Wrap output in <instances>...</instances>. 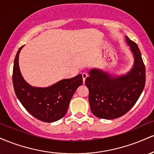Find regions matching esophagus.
Returning a JSON list of instances; mask_svg holds the SVG:
<instances>
[{"instance_id":"34e87169","label":"esophagus","mask_w":154,"mask_h":154,"mask_svg":"<svg viewBox=\"0 0 154 154\" xmlns=\"http://www.w3.org/2000/svg\"><path fill=\"white\" fill-rule=\"evenodd\" d=\"M82 79H83V82H84L85 81L86 78H87V77H88V75L87 73H86V72H83V73L82 74Z\"/></svg>"}]
</instances>
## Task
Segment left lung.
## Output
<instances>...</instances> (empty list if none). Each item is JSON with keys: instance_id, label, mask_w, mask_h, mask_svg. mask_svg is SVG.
Segmentation results:
<instances>
[{"instance_id": "1", "label": "left lung", "mask_w": 154, "mask_h": 154, "mask_svg": "<svg viewBox=\"0 0 154 154\" xmlns=\"http://www.w3.org/2000/svg\"><path fill=\"white\" fill-rule=\"evenodd\" d=\"M127 43L134 56V64L125 75L114 76L98 69H91L85 85L89 89L91 109L97 117L119 118L135 105L146 84V68L137 45L128 37Z\"/></svg>"}]
</instances>
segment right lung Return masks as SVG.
<instances>
[{
  "label": "right lung",
  "instance_id": "1",
  "mask_svg": "<svg viewBox=\"0 0 154 154\" xmlns=\"http://www.w3.org/2000/svg\"><path fill=\"white\" fill-rule=\"evenodd\" d=\"M15 56L13 85L16 95L31 115L42 122H53L61 119L68 110L69 102L78 87L82 84V75L65 79L48 88L32 87L24 80L19 67V55Z\"/></svg>",
  "mask_w": 154,
  "mask_h": 154
}]
</instances>
